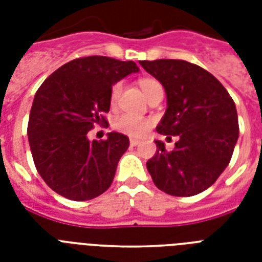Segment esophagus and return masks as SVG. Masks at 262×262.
I'll list each match as a JSON object with an SVG mask.
<instances>
[{"label":"esophagus","instance_id":"obj_1","mask_svg":"<svg viewBox=\"0 0 262 262\" xmlns=\"http://www.w3.org/2000/svg\"><path fill=\"white\" fill-rule=\"evenodd\" d=\"M139 144H140L139 140H135V139L130 140V145H132V147H136V145H139Z\"/></svg>","mask_w":262,"mask_h":262}]
</instances>
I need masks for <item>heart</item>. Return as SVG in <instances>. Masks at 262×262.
I'll use <instances>...</instances> for the list:
<instances>
[{
  "label": "heart",
  "instance_id": "1",
  "mask_svg": "<svg viewBox=\"0 0 262 262\" xmlns=\"http://www.w3.org/2000/svg\"><path fill=\"white\" fill-rule=\"evenodd\" d=\"M140 87L148 98V95H151L156 88L162 87L159 81H156L155 79H141L140 80ZM121 90H122V83H115L110 91V103L111 106H115L118 102L119 95H121ZM151 118H144V117H139L135 114H121L117 117L114 121V127L118 132L123 133V135L129 136V137H143L148 133L149 127L152 126Z\"/></svg>",
  "mask_w": 262,
  "mask_h": 262
}]
</instances>
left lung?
Here are the masks:
<instances>
[{"mask_svg":"<svg viewBox=\"0 0 262 262\" xmlns=\"http://www.w3.org/2000/svg\"><path fill=\"white\" fill-rule=\"evenodd\" d=\"M140 65L159 80L167 95V110L156 130L167 139L178 137L172 151L156 140L158 151L147 162L148 172L167 194H199L231 160L239 135L235 103L219 80L199 65L182 59Z\"/></svg>","mask_w":262,"mask_h":262,"instance_id":"obj_1","label":"left lung"}]
</instances>
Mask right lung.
Here are the masks:
<instances>
[{"mask_svg":"<svg viewBox=\"0 0 262 262\" xmlns=\"http://www.w3.org/2000/svg\"><path fill=\"white\" fill-rule=\"evenodd\" d=\"M139 71L133 61L83 57L58 68L36 91L27 133L35 167L55 193L85 201L110 187L129 139L111 132L107 140L90 141L87 133L107 122L113 85Z\"/></svg>","mask_w":262,"mask_h":262,"instance_id":"add662e5","label":"right lung"}]
</instances>
